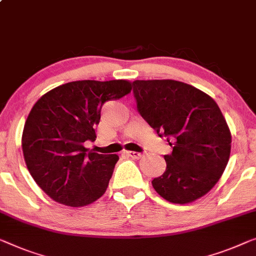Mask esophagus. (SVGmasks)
I'll list each match as a JSON object with an SVG mask.
<instances>
[{
    "label": "esophagus",
    "instance_id": "esophagus-1",
    "mask_svg": "<svg viewBox=\"0 0 256 256\" xmlns=\"http://www.w3.org/2000/svg\"><path fill=\"white\" fill-rule=\"evenodd\" d=\"M128 154V156H130L132 159H140L143 156V153L142 152H135V151H127L126 152Z\"/></svg>",
    "mask_w": 256,
    "mask_h": 256
}]
</instances>
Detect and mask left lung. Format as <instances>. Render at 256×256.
Masks as SVG:
<instances>
[{"instance_id":"left-lung-1","label":"left lung","mask_w":256,"mask_h":256,"mask_svg":"<svg viewBox=\"0 0 256 256\" xmlns=\"http://www.w3.org/2000/svg\"><path fill=\"white\" fill-rule=\"evenodd\" d=\"M140 114L159 136L172 140L167 167L152 180L160 196L190 204L218 182L231 151V132L216 102L194 86L175 80H136Z\"/></svg>"}]
</instances>
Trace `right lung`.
<instances>
[{
    "instance_id": "obj_1",
    "label": "right lung",
    "mask_w": 256,
    "mask_h": 256,
    "mask_svg": "<svg viewBox=\"0 0 256 256\" xmlns=\"http://www.w3.org/2000/svg\"><path fill=\"white\" fill-rule=\"evenodd\" d=\"M132 92L127 80L73 81L44 94L24 126L22 148L35 182L51 199L70 207L90 205L105 194L119 160L84 148L95 140L105 102Z\"/></svg>"
}]
</instances>
